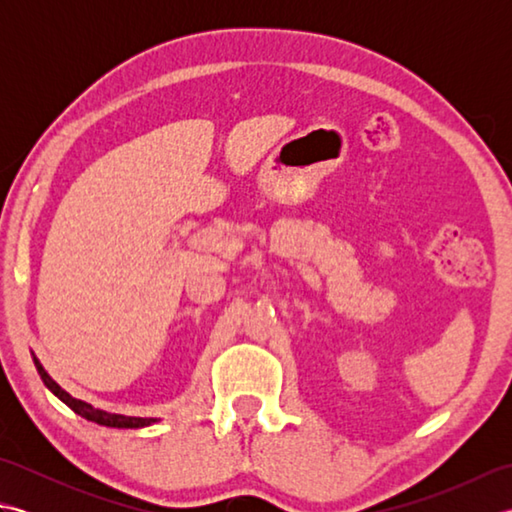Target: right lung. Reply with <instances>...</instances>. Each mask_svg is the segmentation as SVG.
<instances>
[{"instance_id":"1","label":"right lung","mask_w":512,"mask_h":512,"mask_svg":"<svg viewBox=\"0 0 512 512\" xmlns=\"http://www.w3.org/2000/svg\"><path fill=\"white\" fill-rule=\"evenodd\" d=\"M35 365H37V372L41 376L43 383H46V387L52 391L54 396L61 398L65 405H68L74 413H79L81 418H88L92 422H99V424H105V427H118V429H140V427H147V424L156 422L154 418H134V416H121V413H110V411H103V409H94L92 405H88V402L83 400H76L72 398L68 391L61 389L54 380L48 376L46 369H43V365L35 358Z\"/></svg>"}]
</instances>
